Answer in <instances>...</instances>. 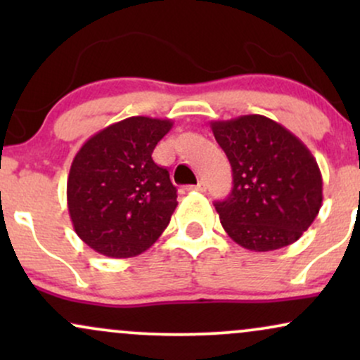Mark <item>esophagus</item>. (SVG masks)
Listing matches in <instances>:
<instances>
[{"label": "esophagus", "mask_w": 360, "mask_h": 360, "mask_svg": "<svg viewBox=\"0 0 360 360\" xmlns=\"http://www.w3.org/2000/svg\"><path fill=\"white\" fill-rule=\"evenodd\" d=\"M188 191L203 193V191H206V183H205V181H200V183H198L196 186H188Z\"/></svg>", "instance_id": "34e87169"}]
</instances>
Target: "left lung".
Segmentation results:
<instances>
[{"instance_id":"obj_1","label":"left lung","mask_w":360,"mask_h":360,"mask_svg":"<svg viewBox=\"0 0 360 360\" xmlns=\"http://www.w3.org/2000/svg\"><path fill=\"white\" fill-rule=\"evenodd\" d=\"M212 130L233 172L232 193L214 203L229 237L255 252L295 243L323 201L321 172L308 147L262 115L212 122Z\"/></svg>"}]
</instances>
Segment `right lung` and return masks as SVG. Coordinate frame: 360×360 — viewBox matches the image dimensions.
<instances>
[{
	"label": "right lung",
	"instance_id": "obj_1",
	"mask_svg": "<svg viewBox=\"0 0 360 360\" xmlns=\"http://www.w3.org/2000/svg\"><path fill=\"white\" fill-rule=\"evenodd\" d=\"M171 120L130 117L84 142L68 177L77 237L98 254L128 259L154 245L171 221L177 189L152 152Z\"/></svg>",
	"mask_w": 360,
	"mask_h": 360
}]
</instances>
